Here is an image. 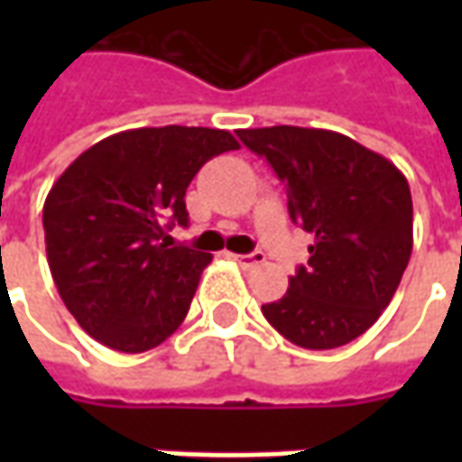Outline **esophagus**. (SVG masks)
<instances>
[{
  "label": "esophagus",
  "instance_id": "obj_1",
  "mask_svg": "<svg viewBox=\"0 0 462 462\" xmlns=\"http://www.w3.org/2000/svg\"><path fill=\"white\" fill-rule=\"evenodd\" d=\"M228 257L234 259L236 264H241L244 270H249V267H257L264 262V254L262 252H254V254H228Z\"/></svg>",
  "mask_w": 462,
  "mask_h": 462
}]
</instances>
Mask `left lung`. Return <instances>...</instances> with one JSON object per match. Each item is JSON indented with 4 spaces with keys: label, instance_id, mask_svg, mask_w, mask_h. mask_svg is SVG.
I'll return each mask as SVG.
<instances>
[{
    "label": "left lung",
    "instance_id": "1",
    "mask_svg": "<svg viewBox=\"0 0 462 462\" xmlns=\"http://www.w3.org/2000/svg\"><path fill=\"white\" fill-rule=\"evenodd\" d=\"M288 189L291 221L313 234L309 264L262 313L298 346L334 349L378 321L414 246L406 177L385 156L321 128L239 131Z\"/></svg>",
    "mask_w": 462,
    "mask_h": 462
}]
</instances>
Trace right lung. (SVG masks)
<instances>
[{
    "label": "right lung",
    "instance_id": "1",
    "mask_svg": "<svg viewBox=\"0 0 462 462\" xmlns=\"http://www.w3.org/2000/svg\"><path fill=\"white\" fill-rule=\"evenodd\" d=\"M239 149L218 128H134L77 156L43 205L45 254L59 295L89 337L146 352L185 321L213 254L171 246L185 192L205 162Z\"/></svg>",
    "mask_w": 462,
    "mask_h": 462
}]
</instances>
